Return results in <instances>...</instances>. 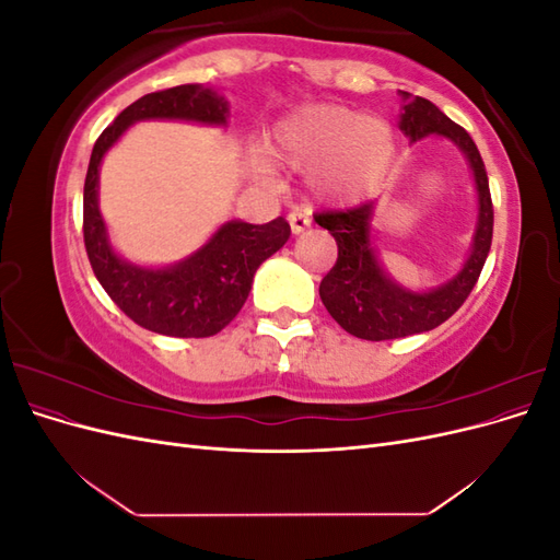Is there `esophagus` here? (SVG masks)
<instances>
[{"label":"esophagus","mask_w":560,"mask_h":560,"mask_svg":"<svg viewBox=\"0 0 560 560\" xmlns=\"http://www.w3.org/2000/svg\"><path fill=\"white\" fill-rule=\"evenodd\" d=\"M287 222H290L292 233H294V235H299V233H303V231H306V229L311 226V217H308L306 212L294 210V212L287 214Z\"/></svg>","instance_id":"esophagus-1"}]
</instances>
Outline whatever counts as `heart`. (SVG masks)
<instances>
[{
	"label": "heart",
	"mask_w": 560,
	"mask_h": 560,
	"mask_svg": "<svg viewBox=\"0 0 560 560\" xmlns=\"http://www.w3.org/2000/svg\"><path fill=\"white\" fill-rule=\"evenodd\" d=\"M266 144L276 161L313 173L317 194L331 200L362 198L385 175L395 151L387 124L334 105L282 118Z\"/></svg>",
	"instance_id": "b5f03b06"
}]
</instances>
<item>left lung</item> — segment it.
<instances>
[{
  "mask_svg": "<svg viewBox=\"0 0 560 560\" xmlns=\"http://www.w3.org/2000/svg\"><path fill=\"white\" fill-rule=\"evenodd\" d=\"M399 128L411 142L428 135H442L463 151L474 173L479 196V219L471 254L460 273L430 292L404 290L383 270L371 247V217L374 200L352 210H329L315 214V222L327 229L338 245V259L319 282V299L329 315L348 334L364 341H389L420 331H430L446 322L477 284L486 257L493 243V200H490L486 165L469 132L425 97L399 91Z\"/></svg>",
  "mask_w": 560,
  "mask_h": 560,
  "instance_id": "obj_1",
  "label": "left lung"
}]
</instances>
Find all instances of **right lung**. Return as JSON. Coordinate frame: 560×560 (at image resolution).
<instances>
[{
	"label": "right lung",
	"mask_w": 560,
	"mask_h": 560,
	"mask_svg": "<svg viewBox=\"0 0 560 560\" xmlns=\"http://www.w3.org/2000/svg\"><path fill=\"white\" fill-rule=\"evenodd\" d=\"M229 103L200 83L149 93L135 100L100 135L83 184V243L93 273L112 301L135 325L177 338H206L222 331L241 313L257 268L276 254L290 224L282 217L268 224L226 222L191 257L167 268H142L118 257L97 208L100 163L128 126L147 118H175L224 126Z\"/></svg>",
	"instance_id": "add662e5"
}]
</instances>
